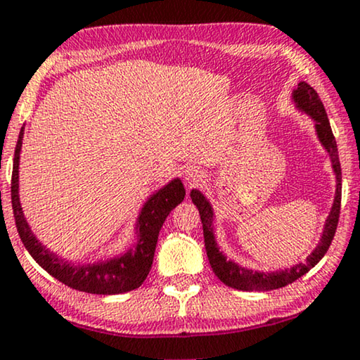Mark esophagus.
Returning a JSON list of instances; mask_svg holds the SVG:
<instances>
[{
	"mask_svg": "<svg viewBox=\"0 0 360 360\" xmlns=\"http://www.w3.org/2000/svg\"><path fill=\"white\" fill-rule=\"evenodd\" d=\"M184 177H186V183H188V186H194V184H198L200 179H202V172H200L198 167H188V169L184 171Z\"/></svg>",
	"mask_w": 360,
	"mask_h": 360,
	"instance_id": "esophagus-1",
	"label": "esophagus"
}]
</instances>
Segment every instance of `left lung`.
Returning a JSON list of instances; mask_svg holds the SVG:
<instances>
[{
    "mask_svg": "<svg viewBox=\"0 0 360 360\" xmlns=\"http://www.w3.org/2000/svg\"><path fill=\"white\" fill-rule=\"evenodd\" d=\"M293 100L301 112L309 115L314 120L316 135H318L321 145L324 150L329 153L330 162H333L334 174H336V195H334L333 207H330L329 217L326 219L323 237L318 243V247L311 252L304 263H298V265L285 268V270L278 271H253L250 268H243L238 263L227 260V257L219 250L217 242H215L214 236V210L209 200L204 198V194L198 189L191 191V199L195 207L199 209L200 222H202L204 229V243L205 252H207L209 263L212 266L215 276L222 281L224 285L230 286V288L242 290V291H270L283 288V286L293 283L303 275H306L311 268L318 265V262L326 255L328 248L333 242L334 233H336L338 222H339V212H341V193H342V174H341V162H339L338 155V145L336 138L330 130V124L326 115L324 105L321 102L319 95L316 90L306 82H300L298 87L293 90Z\"/></svg>",
    "mask_w": 360,
    "mask_h": 360,
    "instance_id": "1",
    "label": "left lung"
}]
</instances>
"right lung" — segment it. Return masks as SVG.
<instances>
[{
  "mask_svg": "<svg viewBox=\"0 0 360 360\" xmlns=\"http://www.w3.org/2000/svg\"><path fill=\"white\" fill-rule=\"evenodd\" d=\"M24 130L21 128L19 140L14 150L13 177H11V204L14 222L19 237L31 253V257L44 268V270L70 288L85 291L92 295H118L136 290L146 280L151 270L153 258L158 243V236L165 224V220L177 204L184 200L186 191L181 179H172L169 184L158 191L143 205L140 217L136 222L138 240L135 247L124 252L123 255L115 257L112 260L87 263V265H74L64 262L54 253L39 243L31 232V227L26 222L19 202V153L22 146Z\"/></svg>",
  "mask_w": 360,
  "mask_h": 360,
  "instance_id": "obj_1",
  "label": "right lung"
}]
</instances>
